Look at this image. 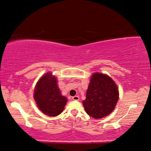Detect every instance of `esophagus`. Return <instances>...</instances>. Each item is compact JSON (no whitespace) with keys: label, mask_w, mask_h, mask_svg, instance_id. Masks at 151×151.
<instances>
[{"label":"esophagus","mask_w":151,"mask_h":151,"mask_svg":"<svg viewBox=\"0 0 151 151\" xmlns=\"http://www.w3.org/2000/svg\"><path fill=\"white\" fill-rule=\"evenodd\" d=\"M73 100L75 101H78L79 100V97L78 96H75L73 97Z\"/></svg>","instance_id":"1"}]
</instances>
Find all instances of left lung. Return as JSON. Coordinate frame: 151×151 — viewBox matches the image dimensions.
I'll return each mask as SVG.
<instances>
[{"instance_id": "8db88e82", "label": "left lung", "mask_w": 151, "mask_h": 151, "mask_svg": "<svg viewBox=\"0 0 151 151\" xmlns=\"http://www.w3.org/2000/svg\"><path fill=\"white\" fill-rule=\"evenodd\" d=\"M115 83L104 74L93 73L90 79L86 99L83 101L85 110L94 119H101L111 114L119 100Z\"/></svg>"}]
</instances>
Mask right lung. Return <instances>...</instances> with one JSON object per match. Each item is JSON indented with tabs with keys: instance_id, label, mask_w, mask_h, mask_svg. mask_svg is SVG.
Returning <instances> with one entry per match:
<instances>
[{
	"instance_id": "1",
	"label": "right lung",
	"mask_w": 151,
	"mask_h": 151,
	"mask_svg": "<svg viewBox=\"0 0 151 151\" xmlns=\"http://www.w3.org/2000/svg\"><path fill=\"white\" fill-rule=\"evenodd\" d=\"M57 83L52 73H46L38 81L34 91V98L40 111L50 116L61 114L68 101L62 96Z\"/></svg>"
}]
</instances>
